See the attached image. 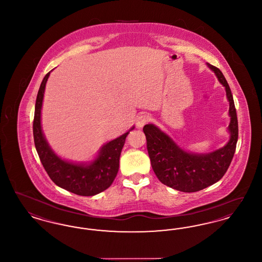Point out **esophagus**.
Instances as JSON below:
<instances>
[{
    "instance_id": "34e87169",
    "label": "esophagus",
    "mask_w": 262,
    "mask_h": 262,
    "mask_svg": "<svg viewBox=\"0 0 262 262\" xmlns=\"http://www.w3.org/2000/svg\"><path fill=\"white\" fill-rule=\"evenodd\" d=\"M150 121L149 116L146 114H142L139 115L137 119V125L138 127H142L146 125Z\"/></svg>"
}]
</instances>
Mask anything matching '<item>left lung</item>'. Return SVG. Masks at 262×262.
<instances>
[{
    "label": "left lung",
    "mask_w": 262,
    "mask_h": 262,
    "mask_svg": "<svg viewBox=\"0 0 262 262\" xmlns=\"http://www.w3.org/2000/svg\"><path fill=\"white\" fill-rule=\"evenodd\" d=\"M207 64L224 85L230 102L231 137L223 148L202 155L187 153L155 125L143 126L154 173L164 185L184 192L199 191L218 182L227 172L237 146L238 126L231 89L222 72L212 64Z\"/></svg>",
    "instance_id": "1"
}]
</instances>
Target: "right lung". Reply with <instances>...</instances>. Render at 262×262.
I'll list each match as a JSON object with an SVG mask.
<instances>
[{
	"label": "right lung",
	"instance_id": "right-lung-1",
	"mask_svg": "<svg viewBox=\"0 0 262 262\" xmlns=\"http://www.w3.org/2000/svg\"><path fill=\"white\" fill-rule=\"evenodd\" d=\"M49 75L50 72L44 76L35 103L33 137L38 156L45 171L57 186L78 195H95L110 187L118 174L121 152L128 132L105 144L96 160L88 166L67 162L59 158L49 147L41 129V107Z\"/></svg>",
	"mask_w": 262,
	"mask_h": 262
}]
</instances>
